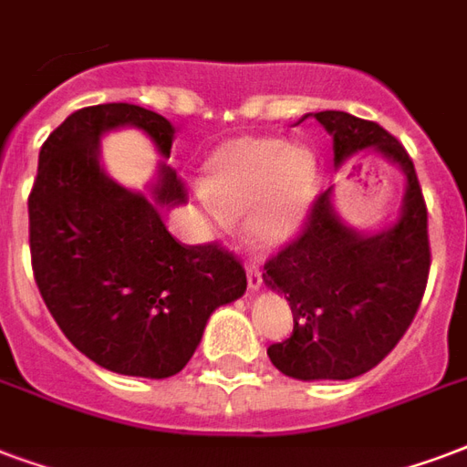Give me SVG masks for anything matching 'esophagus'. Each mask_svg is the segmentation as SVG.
Here are the masks:
<instances>
[{
	"label": "esophagus",
	"mask_w": 467,
	"mask_h": 467,
	"mask_svg": "<svg viewBox=\"0 0 467 467\" xmlns=\"http://www.w3.org/2000/svg\"><path fill=\"white\" fill-rule=\"evenodd\" d=\"M246 278H248V287H251V290H258V287L263 285V273H261V268H258V263L248 261Z\"/></svg>",
	"instance_id": "1"
}]
</instances>
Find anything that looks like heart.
Returning <instances> with one entry per match:
<instances>
[{"instance_id": "obj_1", "label": "heart", "mask_w": 467, "mask_h": 467, "mask_svg": "<svg viewBox=\"0 0 467 467\" xmlns=\"http://www.w3.org/2000/svg\"><path fill=\"white\" fill-rule=\"evenodd\" d=\"M213 219L248 213V236L263 248L296 236L317 192V162L307 147L278 138H238L221 145L204 170Z\"/></svg>"}]
</instances>
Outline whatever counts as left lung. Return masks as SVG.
<instances>
[{"instance_id":"obj_1","label":"left lung","mask_w":467,"mask_h":467,"mask_svg":"<svg viewBox=\"0 0 467 467\" xmlns=\"http://www.w3.org/2000/svg\"><path fill=\"white\" fill-rule=\"evenodd\" d=\"M315 120L335 142V162L359 150L406 171L404 213L377 236L339 223L329 189L315 196L303 229L263 265V280L285 296L293 335L268 347L271 362L296 379H354L387 357L419 313L431 271L429 209L406 147L371 120L322 110Z\"/></svg>"}]
</instances>
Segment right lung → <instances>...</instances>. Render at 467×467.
Here are the masks:
<instances>
[{"instance_id": "1", "label": "right lung", "mask_w": 467, "mask_h": 467, "mask_svg": "<svg viewBox=\"0 0 467 467\" xmlns=\"http://www.w3.org/2000/svg\"><path fill=\"white\" fill-rule=\"evenodd\" d=\"M138 125L170 157L174 128L130 103L80 108L47 138L29 194L38 293L78 352L105 369L164 379L187 367L209 315L244 296L246 271L226 246L182 244L160 216L187 187L164 167L154 202L105 177L98 140Z\"/></svg>"}]
</instances>
